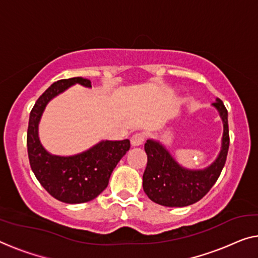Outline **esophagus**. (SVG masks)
Segmentation results:
<instances>
[{
    "label": "esophagus",
    "instance_id": "1",
    "mask_svg": "<svg viewBox=\"0 0 258 258\" xmlns=\"http://www.w3.org/2000/svg\"><path fill=\"white\" fill-rule=\"evenodd\" d=\"M145 141V134L144 133H136L134 136L131 138V145L133 147H138V146H141Z\"/></svg>",
    "mask_w": 258,
    "mask_h": 258
}]
</instances>
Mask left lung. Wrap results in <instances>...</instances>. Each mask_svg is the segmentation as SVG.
I'll return each mask as SVG.
<instances>
[{
    "mask_svg": "<svg viewBox=\"0 0 258 258\" xmlns=\"http://www.w3.org/2000/svg\"><path fill=\"white\" fill-rule=\"evenodd\" d=\"M212 105L218 110L224 124V134L220 153L205 169L182 167L160 141L149 139L145 144L147 167L142 176V186L154 203L168 207L189 206L201 201L217 182L229 148L228 112L219 98Z\"/></svg>",
    "mask_w": 258,
    "mask_h": 258,
    "instance_id": "left-lung-1",
    "label": "left lung"
}]
</instances>
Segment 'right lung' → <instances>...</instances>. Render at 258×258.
Wrapping results in <instances>:
<instances>
[{
    "mask_svg": "<svg viewBox=\"0 0 258 258\" xmlns=\"http://www.w3.org/2000/svg\"><path fill=\"white\" fill-rule=\"evenodd\" d=\"M79 83L91 88L90 80L73 78L54 82L37 99L31 110L28 127V154L34 176L52 197L66 204L90 202L106 189L110 176L130 149V140L101 141L86 152L72 156L48 153L38 133L46 105L69 87Z\"/></svg>",
    "mask_w": 258,
    "mask_h": 258,
    "instance_id": "1",
    "label": "right lung"
}]
</instances>
